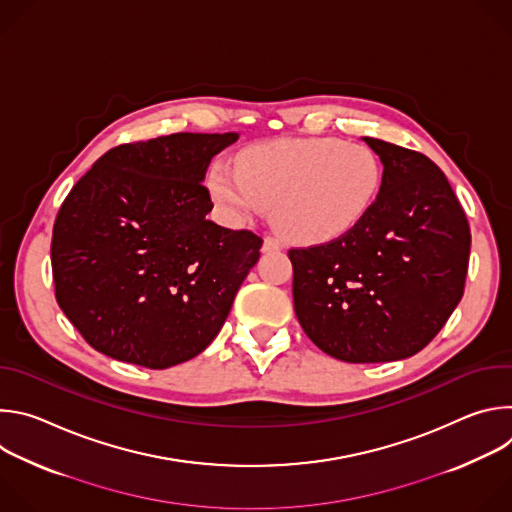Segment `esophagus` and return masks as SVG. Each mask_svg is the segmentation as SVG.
<instances>
[{"mask_svg":"<svg viewBox=\"0 0 512 512\" xmlns=\"http://www.w3.org/2000/svg\"><path fill=\"white\" fill-rule=\"evenodd\" d=\"M281 249V241L277 237H265L263 241V251L269 253V251H279Z\"/></svg>","mask_w":512,"mask_h":512,"instance_id":"esophagus-1","label":"esophagus"}]
</instances>
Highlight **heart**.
Listing matches in <instances>:
<instances>
[{
  "label": "heart",
  "instance_id": "heart-1",
  "mask_svg": "<svg viewBox=\"0 0 512 512\" xmlns=\"http://www.w3.org/2000/svg\"><path fill=\"white\" fill-rule=\"evenodd\" d=\"M383 186L379 158L334 137L255 143L239 164L212 162L208 190L231 221L247 223L273 204L277 229L300 243H328L354 231Z\"/></svg>",
  "mask_w": 512,
  "mask_h": 512
}]
</instances>
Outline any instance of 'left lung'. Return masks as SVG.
Here are the masks:
<instances>
[{
	"instance_id": "8db88e82",
	"label": "left lung",
	"mask_w": 512,
	"mask_h": 512,
	"mask_svg": "<svg viewBox=\"0 0 512 512\" xmlns=\"http://www.w3.org/2000/svg\"><path fill=\"white\" fill-rule=\"evenodd\" d=\"M381 158V194L342 239L289 249L294 308L308 338L344 362L417 354L464 296L468 218L427 156L364 137Z\"/></svg>"
}]
</instances>
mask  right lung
<instances>
[{"label": "right lung", "instance_id": "obj_1", "mask_svg": "<svg viewBox=\"0 0 512 512\" xmlns=\"http://www.w3.org/2000/svg\"><path fill=\"white\" fill-rule=\"evenodd\" d=\"M237 133L123 143L72 186L54 221L56 302L99 352L162 371L221 332L263 239L208 221L202 184Z\"/></svg>", "mask_w": 512, "mask_h": 512}]
</instances>
